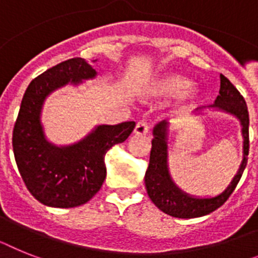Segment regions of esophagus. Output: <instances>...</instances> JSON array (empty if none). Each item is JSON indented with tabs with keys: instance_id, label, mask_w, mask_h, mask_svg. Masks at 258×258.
I'll use <instances>...</instances> for the list:
<instances>
[{
	"instance_id": "esophagus-1",
	"label": "esophagus",
	"mask_w": 258,
	"mask_h": 258,
	"mask_svg": "<svg viewBox=\"0 0 258 258\" xmlns=\"http://www.w3.org/2000/svg\"><path fill=\"white\" fill-rule=\"evenodd\" d=\"M149 133V125L146 122H138L135 125V130H134V134L135 135H147Z\"/></svg>"
}]
</instances>
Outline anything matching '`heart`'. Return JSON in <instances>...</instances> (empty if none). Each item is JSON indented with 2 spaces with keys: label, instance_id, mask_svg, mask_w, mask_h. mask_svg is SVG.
Masks as SVG:
<instances>
[{
  "label": "heart",
  "instance_id": "heart-1",
  "mask_svg": "<svg viewBox=\"0 0 258 258\" xmlns=\"http://www.w3.org/2000/svg\"><path fill=\"white\" fill-rule=\"evenodd\" d=\"M143 97L151 101H161L177 97L173 110L178 114L189 111L197 105L199 92L190 86V81L177 73H162L149 80L142 90Z\"/></svg>",
  "mask_w": 258,
  "mask_h": 258
}]
</instances>
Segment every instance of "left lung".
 Listing matches in <instances>:
<instances>
[{
	"label": "left lung",
	"mask_w": 258,
	"mask_h": 258,
	"mask_svg": "<svg viewBox=\"0 0 258 258\" xmlns=\"http://www.w3.org/2000/svg\"><path fill=\"white\" fill-rule=\"evenodd\" d=\"M210 109L219 110L235 116L241 124L243 135V160L235 177L226 189L215 197H194L181 190L173 181L168 165V131L169 124L162 120L153 128L152 149L149 156V165L144 177L146 189L156 207L162 213L174 218L190 219L199 218L213 213L226 202L229 196L239 183L241 174L248 161L249 152V114L246 107L245 99L240 94L239 90L231 84L227 77L220 75L219 96L216 97L214 105Z\"/></svg>",
	"instance_id": "8db88e82"
}]
</instances>
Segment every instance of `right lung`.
<instances>
[{
    "label": "right lung",
    "mask_w": 258,
    "mask_h": 258,
    "mask_svg": "<svg viewBox=\"0 0 258 258\" xmlns=\"http://www.w3.org/2000/svg\"><path fill=\"white\" fill-rule=\"evenodd\" d=\"M96 76L85 59L73 57L47 69L26 89L13 131V151L26 187L45 206L71 209L90 201L106 178V152L135 128V122L101 124L69 146L47 140L40 119L45 98Z\"/></svg>",
    "instance_id": "1"
}]
</instances>
